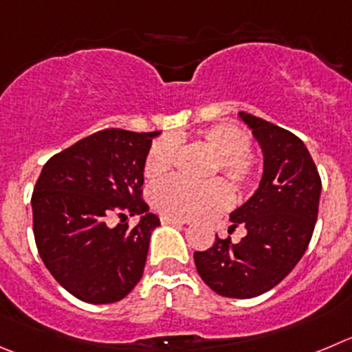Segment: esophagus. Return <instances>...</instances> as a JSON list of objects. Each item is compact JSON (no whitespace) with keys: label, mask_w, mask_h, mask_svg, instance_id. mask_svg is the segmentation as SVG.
<instances>
[{"label":"esophagus","mask_w":352,"mask_h":352,"mask_svg":"<svg viewBox=\"0 0 352 352\" xmlns=\"http://www.w3.org/2000/svg\"><path fill=\"white\" fill-rule=\"evenodd\" d=\"M161 224H170V226H184L187 224L182 219H175V217H161Z\"/></svg>","instance_id":"obj_1"}]
</instances>
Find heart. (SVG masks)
<instances>
[{
    "instance_id": "heart-1",
    "label": "heart",
    "mask_w": 352,
    "mask_h": 352,
    "mask_svg": "<svg viewBox=\"0 0 352 352\" xmlns=\"http://www.w3.org/2000/svg\"><path fill=\"white\" fill-rule=\"evenodd\" d=\"M199 140L213 153L206 177L224 175L241 196L248 195L261 179V163L248 151L250 137L231 121L215 123L199 133ZM175 137H160L151 144L144 160V173L149 180H161L172 170L177 156ZM231 191L221 179L195 184L182 179L161 182L151 191V205L156 212L175 219H203L228 208Z\"/></svg>"
}]
</instances>
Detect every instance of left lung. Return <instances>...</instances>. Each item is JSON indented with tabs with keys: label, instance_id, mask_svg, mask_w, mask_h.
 <instances>
[{
	"label": "left lung",
	"instance_id": "1",
	"mask_svg": "<svg viewBox=\"0 0 352 352\" xmlns=\"http://www.w3.org/2000/svg\"><path fill=\"white\" fill-rule=\"evenodd\" d=\"M239 116L264 153L261 186L231 213L229 231L245 226L246 236L238 243L215 238L208 250L195 252V264L215 294L250 298L285 280L307 250L318 219L321 179L297 135L254 114Z\"/></svg>",
	"mask_w": 352,
	"mask_h": 352
}]
</instances>
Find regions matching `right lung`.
<instances>
[{
  "instance_id": "add662e5",
  "label": "right lung",
  "mask_w": 352,
  "mask_h": 352,
  "mask_svg": "<svg viewBox=\"0 0 352 352\" xmlns=\"http://www.w3.org/2000/svg\"><path fill=\"white\" fill-rule=\"evenodd\" d=\"M160 131L106 128L45 163L32 191L39 257L71 295L90 304L126 297L146 267L160 219L142 199L144 160ZM111 214L122 219L107 226ZM140 214L135 228L124 222Z\"/></svg>"
}]
</instances>
